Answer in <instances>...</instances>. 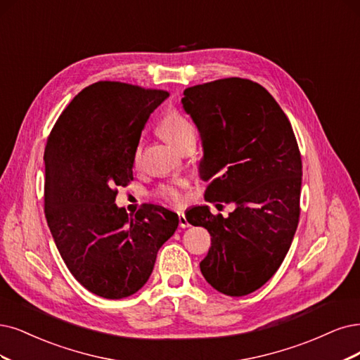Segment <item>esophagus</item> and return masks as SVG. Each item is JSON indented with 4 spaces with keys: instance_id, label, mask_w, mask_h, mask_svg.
Here are the masks:
<instances>
[{
    "instance_id": "obj_1",
    "label": "esophagus",
    "mask_w": 360,
    "mask_h": 360,
    "mask_svg": "<svg viewBox=\"0 0 360 360\" xmlns=\"http://www.w3.org/2000/svg\"><path fill=\"white\" fill-rule=\"evenodd\" d=\"M178 218H179V227H181V229H187V227H190V224H188V221H187V218H185V215H184V214H179V215H178Z\"/></svg>"
}]
</instances>
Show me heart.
Returning a JSON list of instances; mask_svg holds the SVG:
<instances>
[{
    "label": "heart",
    "mask_w": 360,
    "mask_h": 360,
    "mask_svg": "<svg viewBox=\"0 0 360 360\" xmlns=\"http://www.w3.org/2000/svg\"><path fill=\"white\" fill-rule=\"evenodd\" d=\"M157 133L165 138L169 143L181 150L185 143L195 139V129L190 120L178 111L166 112L157 124ZM142 158V146L138 145L133 151V165L139 166ZM187 181L178 179L167 184H162L155 190V195L169 205H182L184 202V190L187 188Z\"/></svg>",
    "instance_id": "1"
}]
</instances>
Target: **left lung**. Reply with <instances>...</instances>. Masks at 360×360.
<instances>
[{
    "instance_id": "left-lung-1",
    "label": "left lung",
    "mask_w": 360,
    "mask_h": 360,
    "mask_svg": "<svg viewBox=\"0 0 360 360\" xmlns=\"http://www.w3.org/2000/svg\"><path fill=\"white\" fill-rule=\"evenodd\" d=\"M184 110L203 143L205 200L234 203L227 218L187 212L210 234L200 270L221 294L243 297L281 267L298 227L302 163L286 114L261 84L222 78L184 90Z\"/></svg>"
}]
</instances>
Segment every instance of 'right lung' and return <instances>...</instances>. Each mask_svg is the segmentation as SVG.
I'll return each mask as SVG.
<instances>
[{
    "label": "right lung",
    "mask_w": 360,
    "mask_h": 360,
    "mask_svg": "<svg viewBox=\"0 0 360 360\" xmlns=\"http://www.w3.org/2000/svg\"><path fill=\"white\" fill-rule=\"evenodd\" d=\"M169 93L98 82L66 106L44 150V214L59 254L87 290L126 298L148 281L158 249L179 218L143 205L130 217L117 187L133 181V151L151 112Z\"/></svg>",
    "instance_id": "1"
}]
</instances>
